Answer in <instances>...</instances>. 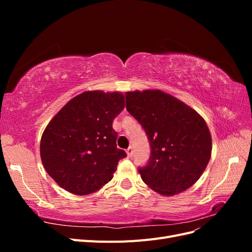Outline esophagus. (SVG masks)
<instances>
[{
  "mask_svg": "<svg viewBox=\"0 0 252 252\" xmlns=\"http://www.w3.org/2000/svg\"><path fill=\"white\" fill-rule=\"evenodd\" d=\"M126 152H127V156H128V158H131V157H132V155H133L132 147H129V148L126 150Z\"/></svg>",
  "mask_w": 252,
  "mask_h": 252,
  "instance_id": "34e87169",
  "label": "esophagus"
}]
</instances>
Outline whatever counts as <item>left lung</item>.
Segmentation results:
<instances>
[{"mask_svg": "<svg viewBox=\"0 0 252 252\" xmlns=\"http://www.w3.org/2000/svg\"><path fill=\"white\" fill-rule=\"evenodd\" d=\"M126 109L147 134V164L139 167L145 184L174 195L191 187L211 157V135L204 119L185 103L159 90L129 91Z\"/></svg>", "mask_w": 252, "mask_h": 252, "instance_id": "1", "label": "left lung"}]
</instances>
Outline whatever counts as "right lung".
<instances>
[{"label": "right lung", "instance_id": "right-lung-1", "mask_svg": "<svg viewBox=\"0 0 252 252\" xmlns=\"http://www.w3.org/2000/svg\"><path fill=\"white\" fill-rule=\"evenodd\" d=\"M124 95L86 91L68 102L43 132L45 170L67 191L93 193L113 178L126 152L117 147L112 122L124 109Z\"/></svg>", "mask_w": 252, "mask_h": 252}]
</instances>
